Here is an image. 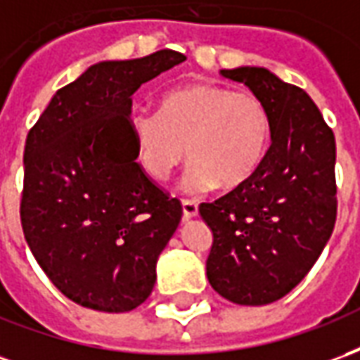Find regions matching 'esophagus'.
Segmentation results:
<instances>
[{
    "mask_svg": "<svg viewBox=\"0 0 360 360\" xmlns=\"http://www.w3.org/2000/svg\"><path fill=\"white\" fill-rule=\"evenodd\" d=\"M183 204V218H195L196 214H198V202L196 200H191V198H183L181 200Z\"/></svg>",
    "mask_w": 360,
    "mask_h": 360,
    "instance_id": "esophagus-1",
    "label": "esophagus"
}]
</instances>
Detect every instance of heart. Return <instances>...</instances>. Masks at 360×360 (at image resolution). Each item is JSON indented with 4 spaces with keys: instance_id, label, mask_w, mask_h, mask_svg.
<instances>
[{
    "instance_id": "b5f03b06",
    "label": "heart",
    "mask_w": 360,
    "mask_h": 360,
    "mask_svg": "<svg viewBox=\"0 0 360 360\" xmlns=\"http://www.w3.org/2000/svg\"><path fill=\"white\" fill-rule=\"evenodd\" d=\"M129 127L136 162L152 179H167L193 160L185 175L193 191L243 185L264 160L271 133L270 111L257 94L212 82L172 90L160 113L136 110Z\"/></svg>"
}]
</instances>
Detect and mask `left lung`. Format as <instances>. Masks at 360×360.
I'll use <instances>...</instances> for the list:
<instances>
[{
  "label": "left lung",
  "mask_w": 360,
  "mask_h": 360,
  "mask_svg": "<svg viewBox=\"0 0 360 360\" xmlns=\"http://www.w3.org/2000/svg\"><path fill=\"white\" fill-rule=\"evenodd\" d=\"M270 111L271 144L243 185L202 202L210 285L237 304L285 297L324 250L338 216L335 139L309 94L262 67L221 71Z\"/></svg>",
  "instance_id": "8db88e82"
}]
</instances>
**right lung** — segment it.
Masks as SVG:
<instances>
[{
	"mask_svg": "<svg viewBox=\"0 0 360 360\" xmlns=\"http://www.w3.org/2000/svg\"><path fill=\"white\" fill-rule=\"evenodd\" d=\"M173 50L92 65L59 89L25 144L20 226L67 299L102 312L146 301L183 206L136 162L131 96L185 61Z\"/></svg>",
	"mask_w": 360,
	"mask_h": 360,
	"instance_id": "obj_1",
	"label": "right lung"
}]
</instances>
